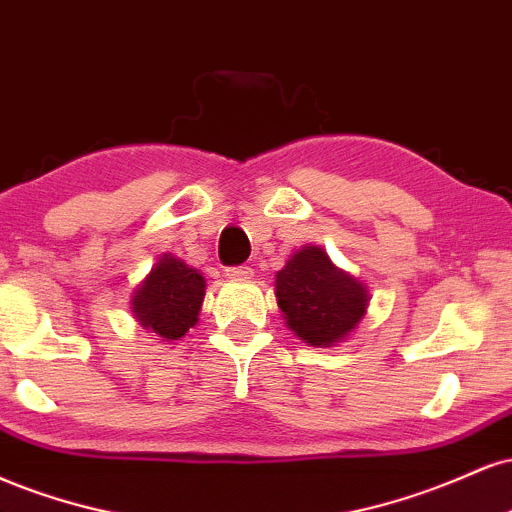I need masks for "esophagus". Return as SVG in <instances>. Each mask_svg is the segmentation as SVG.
Masks as SVG:
<instances>
[{
	"label": "esophagus",
	"mask_w": 512,
	"mask_h": 512,
	"mask_svg": "<svg viewBox=\"0 0 512 512\" xmlns=\"http://www.w3.org/2000/svg\"><path fill=\"white\" fill-rule=\"evenodd\" d=\"M227 278H232V280H251V278H254V270H251L249 266L227 268Z\"/></svg>",
	"instance_id": "1"
}]
</instances>
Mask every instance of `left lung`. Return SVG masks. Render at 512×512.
I'll return each mask as SVG.
<instances>
[{
    "label": "left lung",
    "mask_w": 512,
    "mask_h": 512,
    "mask_svg": "<svg viewBox=\"0 0 512 512\" xmlns=\"http://www.w3.org/2000/svg\"><path fill=\"white\" fill-rule=\"evenodd\" d=\"M275 299L287 328L311 347H335L359 328L369 290L330 261L328 251L304 244L275 273Z\"/></svg>",
    "instance_id": "8db88e82"
}]
</instances>
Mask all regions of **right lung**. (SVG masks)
I'll return each mask as SVG.
<instances>
[{
    "label": "right lung",
    "instance_id": "1",
    "mask_svg": "<svg viewBox=\"0 0 512 512\" xmlns=\"http://www.w3.org/2000/svg\"><path fill=\"white\" fill-rule=\"evenodd\" d=\"M203 297L206 278L201 270L186 266L182 258L162 254L134 287L131 314L143 330L158 335L162 342H172L196 326Z\"/></svg>",
    "mask_w": 512,
    "mask_h": 512
}]
</instances>
